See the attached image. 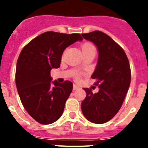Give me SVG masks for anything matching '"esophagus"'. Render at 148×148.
<instances>
[{
    "label": "esophagus",
    "mask_w": 148,
    "mask_h": 148,
    "mask_svg": "<svg viewBox=\"0 0 148 148\" xmlns=\"http://www.w3.org/2000/svg\"><path fill=\"white\" fill-rule=\"evenodd\" d=\"M78 88H79V87H78V85H76V84H73V90H78Z\"/></svg>",
    "instance_id": "obj_1"
}]
</instances>
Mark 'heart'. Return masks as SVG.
Returning <instances> with one entry per match:
<instances>
[{
  "instance_id": "heart-1",
  "label": "heart",
  "mask_w": 148,
  "mask_h": 148,
  "mask_svg": "<svg viewBox=\"0 0 148 148\" xmlns=\"http://www.w3.org/2000/svg\"><path fill=\"white\" fill-rule=\"evenodd\" d=\"M89 47H92V46L91 45V44H84L83 46H82V49H84V48ZM76 78H78H78H79V75H76Z\"/></svg>"
}]
</instances>
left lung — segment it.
Instances as JSON below:
<instances>
[{
  "label": "left lung",
  "mask_w": 148,
  "mask_h": 148,
  "mask_svg": "<svg viewBox=\"0 0 148 148\" xmlns=\"http://www.w3.org/2000/svg\"><path fill=\"white\" fill-rule=\"evenodd\" d=\"M98 48L99 58L91 78L96 79L99 92L84 88L87 95L82 102V110L88 121L103 124L118 113L130 84L131 72L125 51L109 35L101 31L82 34Z\"/></svg>",
  "instance_id": "8db88e82"
}]
</instances>
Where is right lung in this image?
<instances>
[{"instance_id": "add662e5", "label": "right lung", "mask_w": 148, "mask_h": 148, "mask_svg": "<svg viewBox=\"0 0 148 148\" xmlns=\"http://www.w3.org/2000/svg\"><path fill=\"white\" fill-rule=\"evenodd\" d=\"M82 40L78 33L46 32L32 39L19 55L15 71L18 95L27 113L40 124H52L64 112L73 83L51 82L50 71L60 67L64 49Z\"/></svg>"}]
</instances>
